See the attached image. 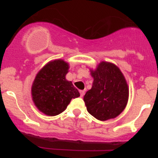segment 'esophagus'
Returning a JSON list of instances; mask_svg holds the SVG:
<instances>
[{"mask_svg":"<svg viewBox=\"0 0 158 158\" xmlns=\"http://www.w3.org/2000/svg\"><path fill=\"white\" fill-rule=\"evenodd\" d=\"M79 92H80V96H81V97H82L83 96L85 95V90H80V91H79Z\"/></svg>","mask_w":158,"mask_h":158,"instance_id":"34e87169","label":"esophagus"}]
</instances>
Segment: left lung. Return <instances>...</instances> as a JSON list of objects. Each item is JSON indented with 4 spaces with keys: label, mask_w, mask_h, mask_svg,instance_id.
<instances>
[{
    "label": "left lung",
    "mask_w": 158,
    "mask_h": 158,
    "mask_svg": "<svg viewBox=\"0 0 158 158\" xmlns=\"http://www.w3.org/2000/svg\"><path fill=\"white\" fill-rule=\"evenodd\" d=\"M90 73L93 85L83 98L88 113L101 121L115 118L128 102V88L124 76L115 64L106 61H102Z\"/></svg>",
    "instance_id": "8db88e82"
}]
</instances>
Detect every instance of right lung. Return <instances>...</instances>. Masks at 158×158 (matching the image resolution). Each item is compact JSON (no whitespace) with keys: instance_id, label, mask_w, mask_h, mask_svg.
I'll use <instances>...</instances> for the list:
<instances>
[{"instance_id":"1","label":"right lung","mask_w":158,"mask_h":158,"mask_svg":"<svg viewBox=\"0 0 158 158\" xmlns=\"http://www.w3.org/2000/svg\"><path fill=\"white\" fill-rule=\"evenodd\" d=\"M69 66L61 59L49 62L36 75L32 86V100L40 111L56 116L66 109L80 94L65 76Z\"/></svg>"}]
</instances>
